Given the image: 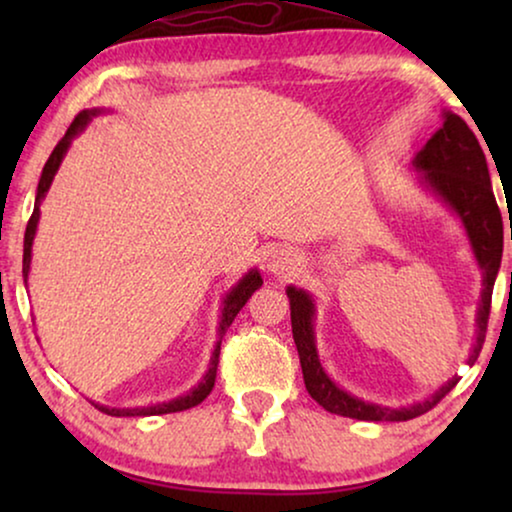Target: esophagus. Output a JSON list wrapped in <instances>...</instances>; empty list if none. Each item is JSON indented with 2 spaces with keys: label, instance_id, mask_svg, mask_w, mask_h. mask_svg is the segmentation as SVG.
I'll use <instances>...</instances> for the list:
<instances>
[{
  "label": "esophagus",
  "instance_id": "esophagus-1",
  "mask_svg": "<svg viewBox=\"0 0 512 512\" xmlns=\"http://www.w3.org/2000/svg\"><path fill=\"white\" fill-rule=\"evenodd\" d=\"M300 256L291 247H277L268 254V270L277 277H291L298 270Z\"/></svg>",
  "mask_w": 512,
  "mask_h": 512
}]
</instances>
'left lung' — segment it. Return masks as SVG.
Returning a JSON list of instances; mask_svg holds the SVG:
<instances>
[{
  "label": "left lung",
  "instance_id": "left-lung-1",
  "mask_svg": "<svg viewBox=\"0 0 512 512\" xmlns=\"http://www.w3.org/2000/svg\"><path fill=\"white\" fill-rule=\"evenodd\" d=\"M412 165L419 170L422 184L436 193L464 223L475 261L482 270V293L478 319H475L478 338H475V347L468 356V363H475L482 342H485L489 310H492V291L503 254V221L492 191V181H489L485 153H482L480 142L475 139L473 130L468 128L464 118L452 114V111H445L443 128L424 144V149L417 153ZM286 296H289L291 305L293 342H296L300 366H303L305 389L321 408L333 412V415L363 419V422H405V419H415L429 412L433 405H438L457 387L459 377H452L431 398L398 410L361 401V398L347 394L321 368L317 342H314L312 296L303 289H296V286H289Z\"/></svg>",
  "mask_w": 512,
  "mask_h": 512
}]
</instances>
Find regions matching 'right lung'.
Wrapping results in <instances>:
<instances>
[{
  "label": "right lung",
  "mask_w": 512,
  "mask_h": 512,
  "mask_svg": "<svg viewBox=\"0 0 512 512\" xmlns=\"http://www.w3.org/2000/svg\"><path fill=\"white\" fill-rule=\"evenodd\" d=\"M100 114V109H86L81 111L79 116L74 118L72 125H69L65 137L60 139L58 146H55L51 158L46 160L44 165V172H41V179H39V186H37V200H34V212L30 216V221H27V228H25V244H23V277H25V284H27V272H30V261H32V242H34V233H37V223H39V207H41V200H44V195L48 188H51V181L55 177V172H58V167L62 163V158H65V153L69 149V144H72V139L83 132V128L93 121V116ZM263 286V279H261V272L258 270H249L247 275H244L237 286H233V291L228 293L226 300H223V310H221V321H219V342H216L214 347V354H212V361H209V370L202 377V382L195 387L193 391H188L186 396H179L174 398L170 403H158V405H149V408H107V405H97V410L107 412L111 417H151V415H167V412H181V410H188L193 408V405H198L205 401L209 396V391L214 389V380H216V366H219V354H221V338L226 335L228 326L233 324V319L237 317V312L242 310L244 303L251 298V293L256 289H261Z\"/></svg>",
  "instance_id": "add662e5"
}]
</instances>
